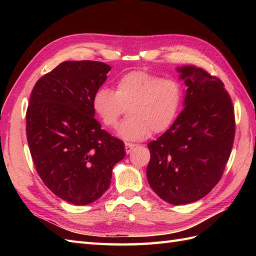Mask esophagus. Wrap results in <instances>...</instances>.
<instances>
[{
  "label": "esophagus",
  "instance_id": "34e87169",
  "mask_svg": "<svg viewBox=\"0 0 256 256\" xmlns=\"http://www.w3.org/2000/svg\"><path fill=\"white\" fill-rule=\"evenodd\" d=\"M134 148H135V144H132V143H125V152H126L128 154L131 153V152L133 150Z\"/></svg>",
  "mask_w": 256,
  "mask_h": 256
}]
</instances>
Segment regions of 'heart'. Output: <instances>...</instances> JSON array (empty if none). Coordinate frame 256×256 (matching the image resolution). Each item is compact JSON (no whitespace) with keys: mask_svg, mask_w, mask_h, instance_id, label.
Returning a JSON list of instances; mask_svg holds the SVG:
<instances>
[{"mask_svg":"<svg viewBox=\"0 0 256 256\" xmlns=\"http://www.w3.org/2000/svg\"><path fill=\"white\" fill-rule=\"evenodd\" d=\"M184 86L174 77L145 70H134L116 81L114 91L98 90L92 108L106 128H116L128 108V118L118 128L120 136L128 140H144L153 131L165 132L180 111Z\"/></svg>","mask_w":256,"mask_h":256,"instance_id":"heart-1","label":"heart"}]
</instances>
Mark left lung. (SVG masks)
<instances>
[{
  "instance_id": "left-lung-1",
  "label": "left lung",
  "mask_w": 256,
  "mask_h": 256,
  "mask_svg": "<svg viewBox=\"0 0 256 256\" xmlns=\"http://www.w3.org/2000/svg\"><path fill=\"white\" fill-rule=\"evenodd\" d=\"M187 86L184 110L172 126L148 143L146 176L172 204L194 202L219 182L236 135L234 108L224 84L202 68H178Z\"/></svg>"
}]
</instances>
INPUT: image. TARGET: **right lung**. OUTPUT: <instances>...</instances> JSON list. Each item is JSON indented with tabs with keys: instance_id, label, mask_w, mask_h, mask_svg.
I'll return each mask as SVG.
<instances>
[{
	"instance_id": "1",
	"label": "right lung",
	"mask_w": 256,
	"mask_h": 256,
	"mask_svg": "<svg viewBox=\"0 0 256 256\" xmlns=\"http://www.w3.org/2000/svg\"><path fill=\"white\" fill-rule=\"evenodd\" d=\"M111 67L64 62L37 80L26 111V136L38 175L56 196L84 206L110 187L124 143L101 128L92 99Z\"/></svg>"
}]
</instances>
